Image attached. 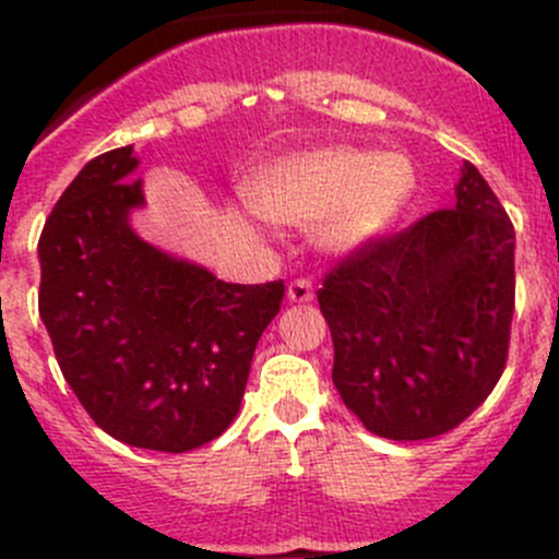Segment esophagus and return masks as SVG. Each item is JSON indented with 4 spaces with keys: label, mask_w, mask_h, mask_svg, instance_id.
Segmentation results:
<instances>
[{
    "label": "esophagus",
    "mask_w": 559,
    "mask_h": 559,
    "mask_svg": "<svg viewBox=\"0 0 559 559\" xmlns=\"http://www.w3.org/2000/svg\"><path fill=\"white\" fill-rule=\"evenodd\" d=\"M286 297H289V302H311L313 300V284L308 278L292 281L289 289H286Z\"/></svg>",
    "instance_id": "obj_1"
}]
</instances>
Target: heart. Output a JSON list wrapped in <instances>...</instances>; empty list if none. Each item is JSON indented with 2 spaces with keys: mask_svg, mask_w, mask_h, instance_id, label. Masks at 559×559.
I'll return each mask as SVG.
<instances>
[{
  "mask_svg": "<svg viewBox=\"0 0 559 559\" xmlns=\"http://www.w3.org/2000/svg\"><path fill=\"white\" fill-rule=\"evenodd\" d=\"M414 183L408 156L332 145L270 159L246 180V200L273 224L319 222L321 248L354 253L392 227Z\"/></svg>",
  "mask_w": 559,
  "mask_h": 559,
  "instance_id": "obj_1",
  "label": "heart"
}]
</instances>
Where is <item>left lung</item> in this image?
Returning a JSON list of instances; mask_svg holds the SVG:
<instances>
[{"mask_svg":"<svg viewBox=\"0 0 559 559\" xmlns=\"http://www.w3.org/2000/svg\"><path fill=\"white\" fill-rule=\"evenodd\" d=\"M454 207L343 259L319 289L332 384L389 441L465 421L498 384L514 316V224L465 162Z\"/></svg>","mask_w":559,"mask_h":559,"instance_id":"1","label":"left lung"}]
</instances>
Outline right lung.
Masks as SVG:
<instances>
[{
  "instance_id": "obj_1",
  "label": "right lung",
  "mask_w": 559,
  "mask_h": 559,
  "mask_svg": "<svg viewBox=\"0 0 559 559\" xmlns=\"http://www.w3.org/2000/svg\"><path fill=\"white\" fill-rule=\"evenodd\" d=\"M132 145L75 175L39 235V319L67 384L116 441L191 452L240 411L284 281L227 284L132 227L145 205Z\"/></svg>"
}]
</instances>
